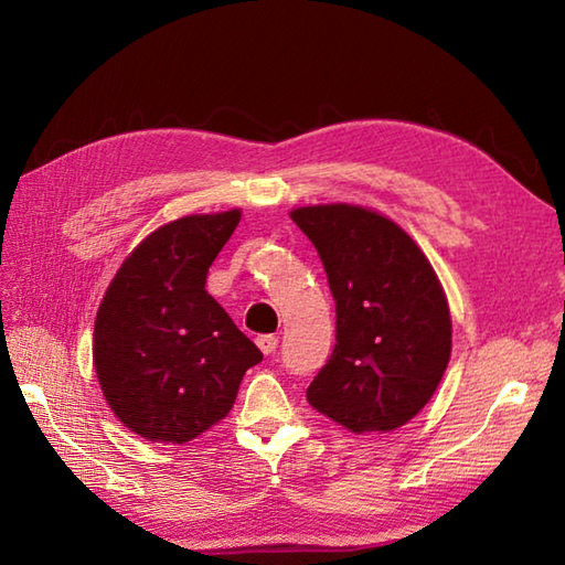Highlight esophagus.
<instances>
[{
  "mask_svg": "<svg viewBox=\"0 0 565 565\" xmlns=\"http://www.w3.org/2000/svg\"><path fill=\"white\" fill-rule=\"evenodd\" d=\"M276 344H279V338H276V334H259L257 338V347L264 354H274Z\"/></svg>",
  "mask_w": 565,
  "mask_h": 565,
  "instance_id": "esophagus-1",
  "label": "esophagus"
}]
</instances>
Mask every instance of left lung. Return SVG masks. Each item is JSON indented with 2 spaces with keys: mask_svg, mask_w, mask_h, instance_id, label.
Wrapping results in <instances>:
<instances>
[{
  "mask_svg": "<svg viewBox=\"0 0 565 565\" xmlns=\"http://www.w3.org/2000/svg\"><path fill=\"white\" fill-rule=\"evenodd\" d=\"M316 245L338 313L328 364L308 403L354 435L393 431L435 395L451 356L447 294L425 252L374 209L320 203L291 211Z\"/></svg>",
  "mask_w": 565,
  "mask_h": 565,
  "instance_id": "8db88e82",
  "label": "left lung"
}]
</instances>
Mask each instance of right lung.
Wrapping results in <instances>:
<instances>
[{
    "instance_id": "obj_1",
    "label": "right lung",
    "mask_w": 565,
    "mask_h": 565,
    "mask_svg": "<svg viewBox=\"0 0 565 565\" xmlns=\"http://www.w3.org/2000/svg\"><path fill=\"white\" fill-rule=\"evenodd\" d=\"M243 211L160 225L124 259L94 320L106 403L148 441L184 444L231 413L262 352L206 291L213 259Z\"/></svg>"
}]
</instances>
